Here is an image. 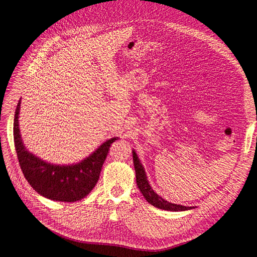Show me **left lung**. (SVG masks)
Listing matches in <instances>:
<instances>
[{"label":"left lung","instance_id":"1","mask_svg":"<svg viewBox=\"0 0 257 257\" xmlns=\"http://www.w3.org/2000/svg\"><path fill=\"white\" fill-rule=\"evenodd\" d=\"M132 157H134V164H135V170H136L138 188L140 189L141 193L143 194L145 200L148 203L157 207V208H160L163 210H169V211H185V210H190V209L194 208V206L188 207V206L170 203L168 201H165L164 198H162L160 195L157 194L153 190L152 186L150 185V181H148V179H147L146 172L144 170L143 164L141 163L135 150L132 151Z\"/></svg>","mask_w":257,"mask_h":257}]
</instances>
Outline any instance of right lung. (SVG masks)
<instances>
[{
	"instance_id": "1",
	"label": "right lung",
	"mask_w": 257,
	"mask_h": 257,
	"mask_svg": "<svg viewBox=\"0 0 257 257\" xmlns=\"http://www.w3.org/2000/svg\"><path fill=\"white\" fill-rule=\"evenodd\" d=\"M21 99L14 118V140L20 168L35 191L49 200L76 202L84 198L96 186L111 144L118 137L106 140L85 159L73 164H53L32 154L24 146L19 128Z\"/></svg>"
}]
</instances>
